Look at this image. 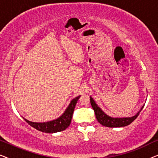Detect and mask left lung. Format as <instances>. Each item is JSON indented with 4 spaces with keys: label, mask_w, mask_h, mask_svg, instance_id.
Wrapping results in <instances>:
<instances>
[{
    "label": "left lung",
    "mask_w": 158,
    "mask_h": 158,
    "mask_svg": "<svg viewBox=\"0 0 158 158\" xmlns=\"http://www.w3.org/2000/svg\"><path fill=\"white\" fill-rule=\"evenodd\" d=\"M90 104L92 106V108L94 110L95 114H96V118L98 122L102 124L103 126L107 127H122L127 126V125L130 124L131 122H134L138 116H139V112L142 111L143 109L144 106H142L141 109L136 114V115L131 116V117H124V118H114L111 116H108L106 114L101 108L98 106L91 96L90 97Z\"/></svg>",
    "instance_id": "left-lung-1"
}]
</instances>
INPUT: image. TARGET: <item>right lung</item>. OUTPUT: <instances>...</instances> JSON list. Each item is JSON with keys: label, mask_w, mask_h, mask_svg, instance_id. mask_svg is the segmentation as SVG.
Masks as SVG:
<instances>
[{"label": "right lung", "mask_w": 158, "mask_h": 158, "mask_svg": "<svg viewBox=\"0 0 158 158\" xmlns=\"http://www.w3.org/2000/svg\"><path fill=\"white\" fill-rule=\"evenodd\" d=\"M81 96L76 97V98H73L70 104L67 108L65 111L62 116H60L59 118L57 119L50 121V122L39 123V122H32L26 119L23 118L30 126L34 127V129H37V130L42 131L45 133H55L58 131H63L66 129L68 127L70 126L71 120H72V116L73 111H74L75 105H76L77 101H78Z\"/></svg>", "instance_id": "right-lung-1"}]
</instances>
